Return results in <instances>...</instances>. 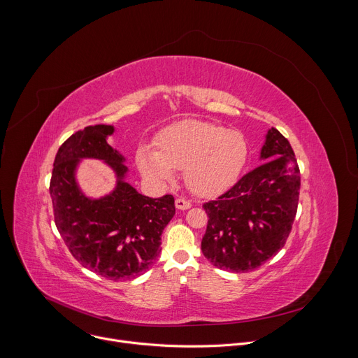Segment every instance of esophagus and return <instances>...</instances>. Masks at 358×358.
<instances>
[{
	"label": "esophagus",
	"mask_w": 358,
	"mask_h": 358,
	"mask_svg": "<svg viewBox=\"0 0 358 358\" xmlns=\"http://www.w3.org/2000/svg\"><path fill=\"white\" fill-rule=\"evenodd\" d=\"M176 207L178 210H188L191 207V202L187 201L185 198H177L176 199Z\"/></svg>",
	"instance_id": "obj_1"
}]
</instances>
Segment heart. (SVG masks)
Listing matches in <instances>:
<instances>
[{
	"label": "heart",
	"mask_w": 358,
	"mask_h": 358,
	"mask_svg": "<svg viewBox=\"0 0 358 358\" xmlns=\"http://www.w3.org/2000/svg\"><path fill=\"white\" fill-rule=\"evenodd\" d=\"M157 151L138 148L140 171L152 180L171 181L184 169L188 187L199 195L227 189L248 159V141L241 131L210 122L185 120L164 129L156 140Z\"/></svg>",
	"instance_id": "b5f03b06"
}]
</instances>
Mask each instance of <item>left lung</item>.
<instances>
[{
    "label": "left lung",
    "instance_id": "1",
    "mask_svg": "<svg viewBox=\"0 0 358 358\" xmlns=\"http://www.w3.org/2000/svg\"><path fill=\"white\" fill-rule=\"evenodd\" d=\"M264 163L214 201L201 249L214 266L243 273L259 268L286 243L297 213L300 170L293 148L272 127L261 151Z\"/></svg>",
    "mask_w": 358,
    "mask_h": 358
}]
</instances>
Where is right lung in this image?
<instances>
[{"label": "right lung", "mask_w": 358, "mask_h": 358, "mask_svg": "<svg viewBox=\"0 0 358 358\" xmlns=\"http://www.w3.org/2000/svg\"><path fill=\"white\" fill-rule=\"evenodd\" d=\"M113 126H87L73 133L58 150L50 177L55 225L72 257L96 275L127 280L151 268L162 252V234L176 214L174 196L150 198L123 178V156L108 144ZM80 158L106 161L118 176L109 196L86 199L74 180Z\"/></svg>", "instance_id": "obj_1"}]
</instances>
